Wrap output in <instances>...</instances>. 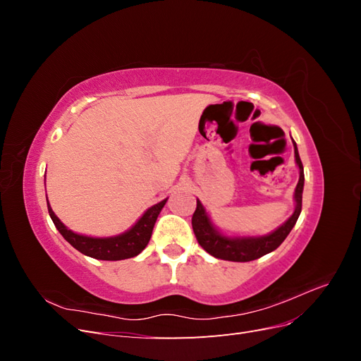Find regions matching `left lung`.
<instances>
[{
  "label": "left lung",
  "instance_id": "8db88e82",
  "mask_svg": "<svg viewBox=\"0 0 361 361\" xmlns=\"http://www.w3.org/2000/svg\"><path fill=\"white\" fill-rule=\"evenodd\" d=\"M292 143H293L295 162H297V167L300 170V179L297 183V188H295V192H293L295 211L285 223L276 228V231L262 236L224 235L220 228L212 223L209 214L206 212L204 206L197 199V207H195V212L191 220L192 231L202 248L207 251L211 256L216 259H223V260H231V262H250L271 253V251H274L283 241H285L301 214L302 188H304L302 162L300 159L297 143H295L293 140Z\"/></svg>",
  "mask_w": 361,
  "mask_h": 361
}]
</instances>
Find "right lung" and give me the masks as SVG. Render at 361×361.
Masks as SVG:
<instances>
[{"label": "right lung", "mask_w": 361, "mask_h": 361, "mask_svg": "<svg viewBox=\"0 0 361 361\" xmlns=\"http://www.w3.org/2000/svg\"><path fill=\"white\" fill-rule=\"evenodd\" d=\"M166 203L167 199H164L162 202L150 206L149 209L138 218V221L133 227L128 228L126 232L106 238H94L72 232L71 228L64 226L60 221V218L54 214L49 202L48 212L54 226L57 227V231L61 233V236L66 239L73 248L81 251L82 255L99 260H123L140 255L141 251L146 248V245L150 241L152 231H154L157 218Z\"/></svg>", "instance_id": "1"}]
</instances>
